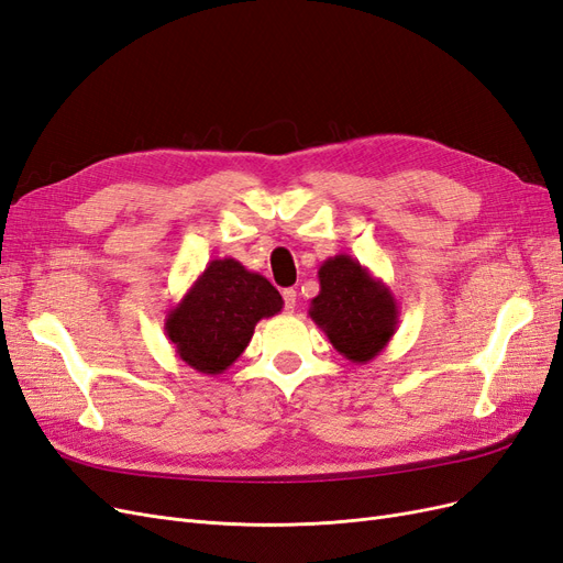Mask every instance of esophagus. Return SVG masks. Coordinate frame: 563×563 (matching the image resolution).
<instances>
[{"label": "esophagus", "mask_w": 563, "mask_h": 563, "mask_svg": "<svg viewBox=\"0 0 563 563\" xmlns=\"http://www.w3.org/2000/svg\"><path fill=\"white\" fill-rule=\"evenodd\" d=\"M282 296H284V310H286V312H294V310H296V302H298L294 288H284Z\"/></svg>", "instance_id": "1"}]
</instances>
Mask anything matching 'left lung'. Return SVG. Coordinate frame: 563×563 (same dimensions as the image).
<instances>
[{"mask_svg":"<svg viewBox=\"0 0 563 563\" xmlns=\"http://www.w3.org/2000/svg\"><path fill=\"white\" fill-rule=\"evenodd\" d=\"M312 321L352 364H368L397 333L399 305L389 286L347 253L319 267V294L310 300Z\"/></svg>","mask_w":563,"mask_h":563,"instance_id":"left-lung-1","label":"left lung"}]
</instances>
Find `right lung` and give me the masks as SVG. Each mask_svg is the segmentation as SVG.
Here are the masks:
<instances>
[{
  "mask_svg": "<svg viewBox=\"0 0 563 563\" xmlns=\"http://www.w3.org/2000/svg\"><path fill=\"white\" fill-rule=\"evenodd\" d=\"M279 291L234 258H216L166 314L164 331L180 360L218 376L240 360L255 323L282 312Z\"/></svg>",
  "mask_w": 563,
  "mask_h": 563,
  "instance_id": "add662e5",
  "label": "right lung"
}]
</instances>
